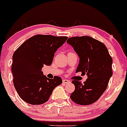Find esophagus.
<instances>
[{
    "mask_svg": "<svg viewBox=\"0 0 127 127\" xmlns=\"http://www.w3.org/2000/svg\"><path fill=\"white\" fill-rule=\"evenodd\" d=\"M70 82V81L68 80H66V79H64L63 80H62V83H63V84H66V83H68Z\"/></svg>",
    "mask_w": 127,
    "mask_h": 127,
    "instance_id": "34e87169",
    "label": "esophagus"
}]
</instances>
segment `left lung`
I'll return each mask as SVG.
<instances>
[{
  "label": "left lung",
  "instance_id": "1",
  "mask_svg": "<svg viewBox=\"0 0 127 127\" xmlns=\"http://www.w3.org/2000/svg\"><path fill=\"white\" fill-rule=\"evenodd\" d=\"M80 58L76 72L88 75L82 83L72 80L75 90L70 98L80 105H89L98 100L107 87L112 76L113 61L106 45L100 41L88 36H75L66 41Z\"/></svg>",
  "mask_w": 127,
  "mask_h": 127
}]
</instances>
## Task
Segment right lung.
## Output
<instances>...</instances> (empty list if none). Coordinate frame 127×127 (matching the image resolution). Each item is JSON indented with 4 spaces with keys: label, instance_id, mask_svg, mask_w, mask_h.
Listing matches in <instances>:
<instances>
[{
    "label": "right lung",
    "instance_id": "add662e5",
    "mask_svg": "<svg viewBox=\"0 0 127 127\" xmlns=\"http://www.w3.org/2000/svg\"><path fill=\"white\" fill-rule=\"evenodd\" d=\"M66 36L36 35L14 52L12 72L15 90L23 100L32 105L47 102L53 91L62 82L60 77L53 79L43 75L44 65L52 64L55 53L67 39Z\"/></svg>",
    "mask_w": 127,
    "mask_h": 127
}]
</instances>
